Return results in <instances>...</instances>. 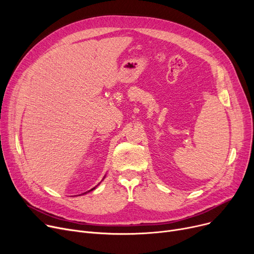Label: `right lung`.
<instances>
[{"mask_svg": "<svg viewBox=\"0 0 254 254\" xmlns=\"http://www.w3.org/2000/svg\"><path fill=\"white\" fill-rule=\"evenodd\" d=\"M104 178H105V176H104ZM104 178H103V179H104ZM99 184H100V183H99ZM97 186H98V185H97ZM97 186H95V188H93V189H91V190H88V191H85V192H83L82 194H84V193H87V192H89V191H91V190H96V188H97Z\"/></svg>", "mask_w": 254, "mask_h": 254, "instance_id": "right-lung-1", "label": "right lung"}]
</instances>
